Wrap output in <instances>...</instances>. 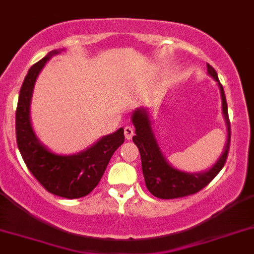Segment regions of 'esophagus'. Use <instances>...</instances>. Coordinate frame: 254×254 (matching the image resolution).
Instances as JSON below:
<instances>
[{"label": "esophagus", "instance_id": "obj_1", "mask_svg": "<svg viewBox=\"0 0 254 254\" xmlns=\"http://www.w3.org/2000/svg\"><path fill=\"white\" fill-rule=\"evenodd\" d=\"M133 128L132 127H129V126H127V127H125V137L127 139H131L132 137H133Z\"/></svg>", "mask_w": 254, "mask_h": 254}]
</instances>
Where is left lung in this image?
<instances>
[{
	"label": "left lung",
	"instance_id": "obj_1",
	"mask_svg": "<svg viewBox=\"0 0 254 254\" xmlns=\"http://www.w3.org/2000/svg\"><path fill=\"white\" fill-rule=\"evenodd\" d=\"M209 76L218 83L222 98V113L227 128V139L223 152L218 160L209 169L200 173H189L173 166L167 161L164 152L160 148L155 131H153L152 113L150 108H137L132 112L131 121L134 127L136 136L132 137L133 142L138 147L142 164V173L145 178L146 188L148 191L160 199H176L188 196L205 188L223 169L227 160L230 143V123L228 117V106L224 89L220 84L218 74L211 65L206 64Z\"/></svg>",
	"mask_w": 254,
	"mask_h": 254
}]
</instances>
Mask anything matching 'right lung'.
Returning a JSON list of instances; mask_svg holds the SVG:
<instances>
[{
  "mask_svg": "<svg viewBox=\"0 0 254 254\" xmlns=\"http://www.w3.org/2000/svg\"><path fill=\"white\" fill-rule=\"evenodd\" d=\"M64 51L65 49L50 51L27 71L18 94L16 139L27 169L49 192L66 199H78L98 185L112 155L125 141V134L121 127L73 155L54 152L39 139L30 116L35 83L46 63Z\"/></svg>",
  "mask_w": 254,
  "mask_h": 254,
  "instance_id": "obj_1",
  "label": "right lung"
}]
</instances>
